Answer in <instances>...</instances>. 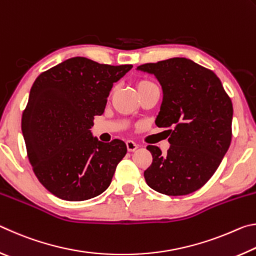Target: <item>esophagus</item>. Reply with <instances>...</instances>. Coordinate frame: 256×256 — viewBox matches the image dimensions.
I'll use <instances>...</instances> for the list:
<instances>
[{"instance_id":"34e87169","label":"esophagus","mask_w":256,"mask_h":256,"mask_svg":"<svg viewBox=\"0 0 256 256\" xmlns=\"http://www.w3.org/2000/svg\"><path fill=\"white\" fill-rule=\"evenodd\" d=\"M126 148H128V151L132 152V151H136L138 148V144H136V142L132 141V140H128L126 141Z\"/></svg>"}]
</instances>
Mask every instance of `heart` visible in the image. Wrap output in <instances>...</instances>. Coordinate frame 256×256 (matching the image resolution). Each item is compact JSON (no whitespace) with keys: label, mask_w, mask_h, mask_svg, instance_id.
Wrapping results in <instances>:
<instances>
[{"label":"heart","mask_w":256,"mask_h":256,"mask_svg":"<svg viewBox=\"0 0 256 256\" xmlns=\"http://www.w3.org/2000/svg\"><path fill=\"white\" fill-rule=\"evenodd\" d=\"M154 86H157L154 84V82H151L149 80H140L136 84V90H138V92L140 94L142 92H144V90H146V89L154 88Z\"/></svg>","instance_id":"heart-1"}]
</instances>
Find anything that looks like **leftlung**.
Segmentation results:
<instances>
[{
	"label": "left lung",
	"mask_w": 256,
	"mask_h": 256,
	"mask_svg": "<svg viewBox=\"0 0 256 256\" xmlns=\"http://www.w3.org/2000/svg\"><path fill=\"white\" fill-rule=\"evenodd\" d=\"M136 70L154 74L162 89L156 118L168 130L170 149L148 146L152 164L146 184L166 196L201 188L219 167L232 141V104L214 72L185 58L146 63Z\"/></svg>",
	"instance_id": "left-lung-1"
}]
</instances>
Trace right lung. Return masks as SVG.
<instances>
[{"label": "right lung", "mask_w": 256, "mask_h": 256, "mask_svg": "<svg viewBox=\"0 0 256 256\" xmlns=\"http://www.w3.org/2000/svg\"><path fill=\"white\" fill-rule=\"evenodd\" d=\"M132 66H107L72 58L34 82L21 128L34 174L52 194L84 201L106 190L126 144H104L92 136L94 116L102 115L114 82Z\"/></svg>", "instance_id": "right-lung-1"}]
</instances>
